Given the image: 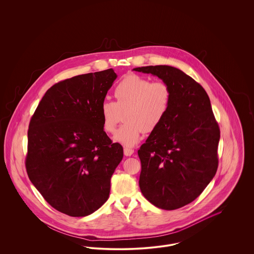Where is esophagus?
<instances>
[{
	"instance_id": "34e87169",
	"label": "esophagus",
	"mask_w": 254,
	"mask_h": 254,
	"mask_svg": "<svg viewBox=\"0 0 254 254\" xmlns=\"http://www.w3.org/2000/svg\"><path fill=\"white\" fill-rule=\"evenodd\" d=\"M133 153H134V149H132V148H128V147L124 148V154L126 156H131Z\"/></svg>"
}]
</instances>
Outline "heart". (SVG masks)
<instances>
[{
	"label": "heart",
	"mask_w": 254,
	"mask_h": 254,
	"mask_svg": "<svg viewBox=\"0 0 254 254\" xmlns=\"http://www.w3.org/2000/svg\"><path fill=\"white\" fill-rule=\"evenodd\" d=\"M116 102L105 101L100 108L103 129L113 133L121 122L126 124L114 135V141L127 147L140 143L145 132L157 129L169 113L172 103V90L163 81L137 74L123 78L114 88Z\"/></svg>",
	"instance_id": "b5f03b06"
}]
</instances>
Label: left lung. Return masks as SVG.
<instances>
[{
	"mask_svg": "<svg viewBox=\"0 0 254 254\" xmlns=\"http://www.w3.org/2000/svg\"><path fill=\"white\" fill-rule=\"evenodd\" d=\"M133 70L157 76L172 90L167 117L138 150L139 186L152 205L177 209L194 201L214 177L220 128L205 89L190 76L169 65Z\"/></svg>",
	"mask_w": 254,
	"mask_h": 254,
	"instance_id": "1",
	"label": "left lung"
}]
</instances>
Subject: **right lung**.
I'll list each match as a JSON object with an SVG mask.
<instances>
[{"instance_id":"add662e5","label":"right lung","mask_w":254,"mask_h":254,"mask_svg":"<svg viewBox=\"0 0 254 254\" xmlns=\"http://www.w3.org/2000/svg\"><path fill=\"white\" fill-rule=\"evenodd\" d=\"M116 78L109 68L61 81L29 123L27 175L49 205L66 215H89L109 199L124 151L103 129L100 108Z\"/></svg>"}]
</instances>
